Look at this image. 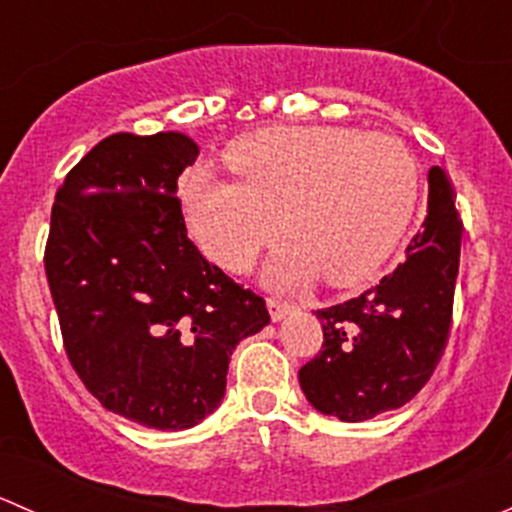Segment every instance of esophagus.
<instances>
[{
	"label": "esophagus",
	"mask_w": 512,
	"mask_h": 512,
	"mask_svg": "<svg viewBox=\"0 0 512 512\" xmlns=\"http://www.w3.org/2000/svg\"><path fill=\"white\" fill-rule=\"evenodd\" d=\"M267 309H270V317L275 319V322H280L285 314H289L294 309V304L289 302H282V299H275V297H267Z\"/></svg>",
	"instance_id": "1"
}]
</instances>
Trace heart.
Wrapping results in <instances>:
<instances>
[{
    "mask_svg": "<svg viewBox=\"0 0 512 512\" xmlns=\"http://www.w3.org/2000/svg\"><path fill=\"white\" fill-rule=\"evenodd\" d=\"M237 183L193 170L180 185L195 240L218 265L247 272L280 235L294 237L275 282L356 285L391 255L418 195V163L401 138L344 126H280L225 151Z\"/></svg>",
    "mask_w": 512,
    "mask_h": 512,
    "instance_id": "b5f03b06",
    "label": "heart"
}]
</instances>
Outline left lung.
<instances>
[{"instance_id":"8db88e82","label":"left lung","mask_w":512,"mask_h":512,"mask_svg":"<svg viewBox=\"0 0 512 512\" xmlns=\"http://www.w3.org/2000/svg\"><path fill=\"white\" fill-rule=\"evenodd\" d=\"M446 170H428V213L406 260L359 297L319 309L324 342L299 369L317 411L359 423L409 404L441 361L453 322L461 213Z\"/></svg>"}]
</instances>
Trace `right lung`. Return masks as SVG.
<instances>
[{
    "label": "right lung",
    "instance_id": "obj_1",
    "mask_svg": "<svg viewBox=\"0 0 512 512\" xmlns=\"http://www.w3.org/2000/svg\"><path fill=\"white\" fill-rule=\"evenodd\" d=\"M195 158L183 133L103 138L56 190L44 247L74 371L103 409L158 431L213 414L232 349L270 322L188 237L175 190Z\"/></svg>",
    "mask_w": 512,
    "mask_h": 512
}]
</instances>
